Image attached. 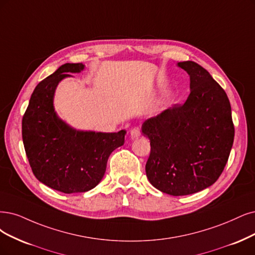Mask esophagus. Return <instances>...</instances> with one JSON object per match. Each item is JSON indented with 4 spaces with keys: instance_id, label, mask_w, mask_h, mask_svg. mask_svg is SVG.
Masks as SVG:
<instances>
[{
    "instance_id": "obj_1",
    "label": "esophagus",
    "mask_w": 255,
    "mask_h": 255,
    "mask_svg": "<svg viewBox=\"0 0 255 255\" xmlns=\"http://www.w3.org/2000/svg\"><path fill=\"white\" fill-rule=\"evenodd\" d=\"M140 135V129L138 127H134L130 130V137L134 139Z\"/></svg>"
}]
</instances>
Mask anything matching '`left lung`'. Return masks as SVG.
Here are the masks:
<instances>
[{"mask_svg":"<svg viewBox=\"0 0 255 255\" xmlns=\"http://www.w3.org/2000/svg\"><path fill=\"white\" fill-rule=\"evenodd\" d=\"M190 77V94L144 122L150 139L146 174L153 187L178 196L214 184L227 164L234 139L231 106L210 73L192 61L177 63Z\"/></svg>","mask_w":255,"mask_h":255,"instance_id":"left-lung-1","label":"left lung"}]
</instances>
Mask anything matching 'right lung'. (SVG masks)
<instances>
[{
    "instance_id": "obj_1",
    "label": "right lung",
    "mask_w": 255,
    "mask_h": 255,
    "mask_svg": "<svg viewBox=\"0 0 255 255\" xmlns=\"http://www.w3.org/2000/svg\"><path fill=\"white\" fill-rule=\"evenodd\" d=\"M82 63L64 64L36 85L22 120L25 151L34 176L64 193L86 192L105 174L108 157L124 145L125 130L94 132L73 129L54 111L58 84L69 73L81 72Z\"/></svg>"
}]
</instances>
